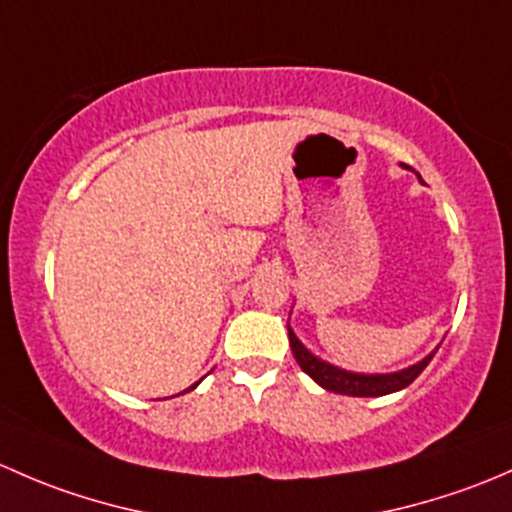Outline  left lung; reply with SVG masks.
Listing matches in <instances>:
<instances>
[{
	"label": "left lung",
	"mask_w": 512,
	"mask_h": 512,
	"mask_svg": "<svg viewBox=\"0 0 512 512\" xmlns=\"http://www.w3.org/2000/svg\"><path fill=\"white\" fill-rule=\"evenodd\" d=\"M288 340H291L293 357L300 365V370L308 374V377H313L315 382H318L323 389H328V392L347 394V397H384V394H392V392H399V389L409 387V384L424 372V367L429 365L431 357L436 355V350H439V347H436L431 355H426L424 360L416 362L412 367H407V370L389 372V374H360V372L340 370V367L315 357L313 352H308V347L295 337L291 328H288Z\"/></svg>",
	"instance_id": "8db88e82"
}]
</instances>
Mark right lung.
Here are the masks:
<instances>
[{"label":"right lung","instance_id":"obj_1","mask_svg":"<svg viewBox=\"0 0 512 512\" xmlns=\"http://www.w3.org/2000/svg\"><path fill=\"white\" fill-rule=\"evenodd\" d=\"M199 384V382H197ZM197 384H192V387H189V389H194V387H197Z\"/></svg>","mask_w":512,"mask_h":512}]
</instances>
